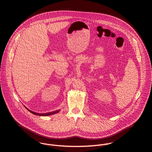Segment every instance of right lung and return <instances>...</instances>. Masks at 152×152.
I'll list each match as a JSON object with an SVG mask.
<instances>
[{"label": "right lung", "instance_id": "obj_1", "mask_svg": "<svg viewBox=\"0 0 152 152\" xmlns=\"http://www.w3.org/2000/svg\"><path fill=\"white\" fill-rule=\"evenodd\" d=\"M27 109L29 112H30L31 113L33 114H34V115H39V116H49V115H53V114H55L56 113H58L59 112V110H55V111H53V112H48V113H36V112H33L30 110H29L28 109Z\"/></svg>", "mask_w": 152, "mask_h": 152}]
</instances>
